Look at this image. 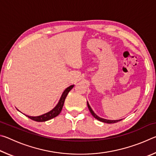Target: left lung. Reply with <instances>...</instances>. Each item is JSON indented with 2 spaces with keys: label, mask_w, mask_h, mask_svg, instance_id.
Returning a JSON list of instances; mask_svg holds the SVG:
<instances>
[{
  "label": "left lung",
  "mask_w": 156,
  "mask_h": 156,
  "mask_svg": "<svg viewBox=\"0 0 156 156\" xmlns=\"http://www.w3.org/2000/svg\"><path fill=\"white\" fill-rule=\"evenodd\" d=\"M87 106H88V108L89 111H90V112L91 113V115L94 116V117L96 118V119H97L98 120L100 121V122H105V123H108V124H112V123H115V122H119V121H121L122 119H120V120H107V119H105V118H102L99 117L98 115H97L96 113H94V112L93 110H92V109L90 107V105H89V102H87Z\"/></svg>",
  "instance_id": "left-lung-1"
}]
</instances>
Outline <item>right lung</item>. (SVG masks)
Segmentation results:
<instances>
[{
  "instance_id": "right-lung-1",
  "label": "right lung",
  "mask_w": 156,
  "mask_h": 156,
  "mask_svg": "<svg viewBox=\"0 0 156 156\" xmlns=\"http://www.w3.org/2000/svg\"><path fill=\"white\" fill-rule=\"evenodd\" d=\"M73 87H74V85L73 84V85L68 87L67 88H66L65 89V91L62 92L61 97H60L58 102L57 105L55 106V107L53 108V109L51 111H49V112L45 113L43 115H41L38 116H30V115H27L25 114H24V115H25L27 117L30 118V119H31L32 120L36 121V122H45V121L51 120V119H52V118L56 117L57 115H58L60 114V112H61L62 107H63V105H64L65 98H66V97H67L68 93L71 90H72V89Z\"/></svg>"
}]
</instances>
